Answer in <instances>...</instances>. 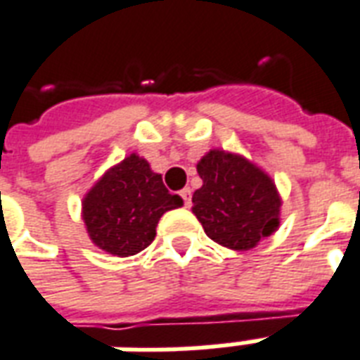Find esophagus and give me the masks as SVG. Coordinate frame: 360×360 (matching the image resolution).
I'll return each instance as SVG.
<instances>
[{"label": "esophagus", "instance_id": "34e87169", "mask_svg": "<svg viewBox=\"0 0 360 360\" xmlns=\"http://www.w3.org/2000/svg\"><path fill=\"white\" fill-rule=\"evenodd\" d=\"M181 198H183V204H185V207H191V204H193V191L191 188H183L181 191Z\"/></svg>", "mask_w": 360, "mask_h": 360}]
</instances>
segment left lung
Segmentation results:
<instances>
[{
    "label": "left lung",
    "mask_w": 360,
    "mask_h": 360,
    "mask_svg": "<svg viewBox=\"0 0 360 360\" xmlns=\"http://www.w3.org/2000/svg\"><path fill=\"white\" fill-rule=\"evenodd\" d=\"M202 187L193 194V214L214 242L252 250L281 225V196L262 167L240 154L210 150L198 162Z\"/></svg>",
    "instance_id": "obj_1"
}]
</instances>
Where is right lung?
Returning a JSON list of instances; mask_svg holds the SVG:
<instances>
[{
	"label": "right lung",
	"instance_id": "add662e5",
	"mask_svg": "<svg viewBox=\"0 0 360 360\" xmlns=\"http://www.w3.org/2000/svg\"><path fill=\"white\" fill-rule=\"evenodd\" d=\"M181 206L183 198L169 194L162 175L145 158L129 154L89 188L82 217L95 246L129 257L154 240L160 217Z\"/></svg>",
	"mask_w": 360,
	"mask_h": 360
}]
</instances>
